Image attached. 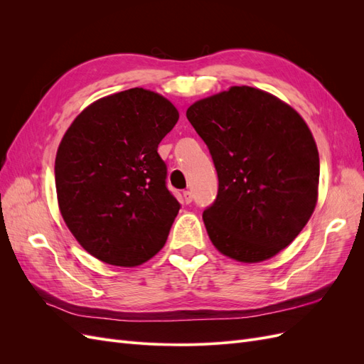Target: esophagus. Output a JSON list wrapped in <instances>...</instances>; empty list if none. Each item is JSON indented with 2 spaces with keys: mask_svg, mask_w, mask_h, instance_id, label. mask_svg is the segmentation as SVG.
I'll return each instance as SVG.
<instances>
[{
  "mask_svg": "<svg viewBox=\"0 0 364 364\" xmlns=\"http://www.w3.org/2000/svg\"><path fill=\"white\" fill-rule=\"evenodd\" d=\"M183 202L190 205L193 202V193L191 191H183Z\"/></svg>",
  "mask_w": 364,
  "mask_h": 364,
  "instance_id": "esophagus-1",
  "label": "esophagus"
}]
</instances>
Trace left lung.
<instances>
[{
  "mask_svg": "<svg viewBox=\"0 0 364 364\" xmlns=\"http://www.w3.org/2000/svg\"><path fill=\"white\" fill-rule=\"evenodd\" d=\"M186 118L205 141L218 191L203 211L223 255L258 262L299 235L317 202L318 151L294 109L250 86L196 102Z\"/></svg>",
  "mask_w": 364,
  "mask_h": 364,
  "instance_id": "1",
  "label": "left lung"
}]
</instances>
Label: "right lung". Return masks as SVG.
Here are the masks:
<instances>
[{
    "instance_id": "obj_1",
    "label": "right lung",
    "mask_w": 364,
    "mask_h": 364,
    "mask_svg": "<svg viewBox=\"0 0 364 364\" xmlns=\"http://www.w3.org/2000/svg\"><path fill=\"white\" fill-rule=\"evenodd\" d=\"M179 112L142 87L100 98L74 119L54 165L62 217L92 257L134 267L164 247L181 203L158 153Z\"/></svg>"
}]
</instances>
